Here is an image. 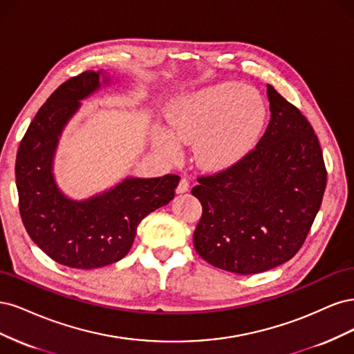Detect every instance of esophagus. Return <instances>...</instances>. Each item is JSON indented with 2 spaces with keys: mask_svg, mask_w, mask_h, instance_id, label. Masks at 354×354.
<instances>
[{
  "mask_svg": "<svg viewBox=\"0 0 354 354\" xmlns=\"http://www.w3.org/2000/svg\"><path fill=\"white\" fill-rule=\"evenodd\" d=\"M189 191V180L187 178H182L179 180V185L176 188V192L178 194H184V192H188Z\"/></svg>",
  "mask_w": 354,
  "mask_h": 354,
  "instance_id": "1",
  "label": "esophagus"
}]
</instances>
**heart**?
I'll use <instances>...</instances> for the list:
<instances>
[{
    "instance_id": "heart-1",
    "label": "heart",
    "mask_w": 354,
    "mask_h": 354,
    "mask_svg": "<svg viewBox=\"0 0 354 354\" xmlns=\"http://www.w3.org/2000/svg\"><path fill=\"white\" fill-rule=\"evenodd\" d=\"M268 109L256 89L222 82L182 95L167 111L169 131L176 141L196 144L203 167L223 169L243 158L265 128ZM160 142L175 153L176 142L162 133Z\"/></svg>"
}]
</instances>
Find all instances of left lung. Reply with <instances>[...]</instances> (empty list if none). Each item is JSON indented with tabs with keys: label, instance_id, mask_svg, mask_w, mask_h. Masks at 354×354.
Segmentation results:
<instances>
[{
	"label": "left lung",
	"instance_id": "8db88e82",
	"mask_svg": "<svg viewBox=\"0 0 354 354\" xmlns=\"http://www.w3.org/2000/svg\"><path fill=\"white\" fill-rule=\"evenodd\" d=\"M270 120L254 150L191 189L203 214L196 252L214 268L253 275L295 256L322 204L326 169L301 111L268 85Z\"/></svg>",
	"mask_w": 354,
	"mask_h": 354
}]
</instances>
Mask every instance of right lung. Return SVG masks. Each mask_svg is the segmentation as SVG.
Wrapping results in <instances>:
<instances>
[{
	"instance_id": "obj_1",
	"label": "right lung",
	"mask_w": 354,
	"mask_h": 354,
	"mask_svg": "<svg viewBox=\"0 0 354 354\" xmlns=\"http://www.w3.org/2000/svg\"><path fill=\"white\" fill-rule=\"evenodd\" d=\"M107 84L102 71L62 84L30 122L16 157L19 209L29 236L57 263L76 269L102 268L127 256L140 222L174 200L179 184L178 175L124 178L81 201L62 192L53 174L62 132L81 100Z\"/></svg>"
}]
</instances>
